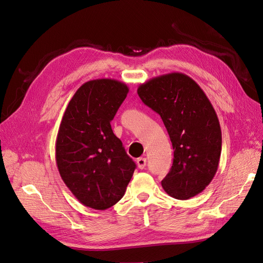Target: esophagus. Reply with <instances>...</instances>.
<instances>
[{
    "label": "esophagus",
    "instance_id": "1",
    "mask_svg": "<svg viewBox=\"0 0 263 263\" xmlns=\"http://www.w3.org/2000/svg\"><path fill=\"white\" fill-rule=\"evenodd\" d=\"M137 164H138V167H139L140 169L145 168V166H146V158H143V157L138 158V159H137Z\"/></svg>",
    "mask_w": 263,
    "mask_h": 263
}]
</instances>
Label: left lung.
Here are the masks:
<instances>
[{"mask_svg":"<svg viewBox=\"0 0 263 263\" xmlns=\"http://www.w3.org/2000/svg\"><path fill=\"white\" fill-rule=\"evenodd\" d=\"M138 94L162 118L173 144L174 162L162 180L164 190L178 200L197 196L214 178L222 152L221 125L211 101L179 72L148 80Z\"/></svg>","mask_w":263,"mask_h":263,"instance_id":"8db88e82","label":"left lung"}]
</instances>
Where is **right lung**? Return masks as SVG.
Returning <instances> with one entry per match:
<instances>
[{
  "label": "right lung",
  "instance_id": "1",
  "mask_svg": "<svg viewBox=\"0 0 263 263\" xmlns=\"http://www.w3.org/2000/svg\"><path fill=\"white\" fill-rule=\"evenodd\" d=\"M129 92L111 79L84 83L67 105L55 141V160L66 187L83 205L106 210L124 196L135 163L110 121Z\"/></svg>",
  "mask_w": 263,
  "mask_h": 263
}]
</instances>
